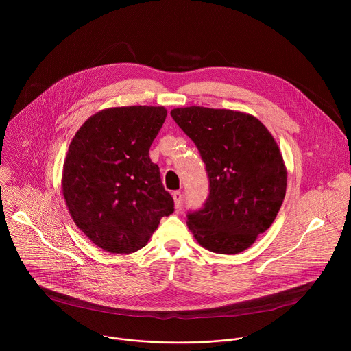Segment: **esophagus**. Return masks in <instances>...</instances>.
<instances>
[{
	"label": "esophagus",
	"instance_id": "esophagus-1",
	"mask_svg": "<svg viewBox=\"0 0 351 351\" xmlns=\"http://www.w3.org/2000/svg\"><path fill=\"white\" fill-rule=\"evenodd\" d=\"M173 199H174V204H176V208H180L181 204H182V193L181 192H174L173 193Z\"/></svg>",
	"mask_w": 351,
	"mask_h": 351
}]
</instances>
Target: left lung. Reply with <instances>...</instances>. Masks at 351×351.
Returning a JSON list of instances; mask_svg holds the SVG:
<instances>
[{
    "label": "left lung",
    "mask_w": 351,
    "mask_h": 351,
    "mask_svg": "<svg viewBox=\"0 0 351 351\" xmlns=\"http://www.w3.org/2000/svg\"><path fill=\"white\" fill-rule=\"evenodd\" d=\"M195 142L209 195L188 212V227L206 250L238 254L274 221L287 192V167L267 128L254 116L204 106L170 112Z\"/></svg>",
    "instance_id": "1"
}]
</instances>
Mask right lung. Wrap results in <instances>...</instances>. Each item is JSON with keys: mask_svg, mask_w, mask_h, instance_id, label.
I'll return each mask as SVG.
<instances>
[{"mask_svg": "<svg viewBox=\"0 0 351 351\" xmlns=\"http://www.w3.org/2000/svg\"><path fill=\"white\" fill-rule=\"evenodd\" d=\"M166 116L163 106L108 108L89 117L69 146L63 197L77 227L102 250L145 247L159 220L174 212L149 156Z\"/></svg>", "mask_w": 351, "mask_h": 351, "instance_id": "add662e5", "label": "right lung"}]
</instances>
